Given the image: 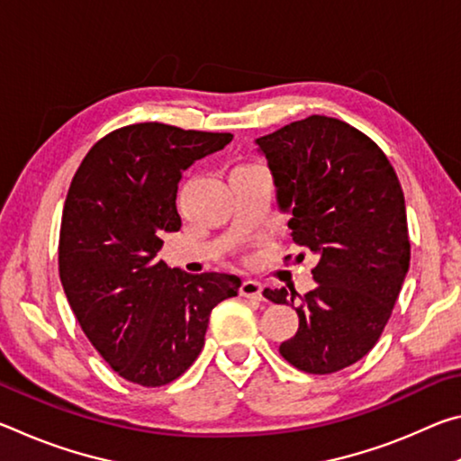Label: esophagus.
Returning a JSON list of instances; mask_svg holds the SVG:
<instances>
[{"mask_svg":"<svg viewBox=\"0 0 461 461\" xmlns=\"http://www.w3.org/2000/svg\"><path fill=\"white\" fill-rule=\"evenodd\" d=\"M240 294L246 296V299L262 301V285L256 283V280H244L240 286Z\"/></svg>","mask_w":461,"mask_h":461,"instance_id":"1","label":"esophagus"}]
</instances>
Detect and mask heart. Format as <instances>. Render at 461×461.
<instances>
[{
	"instance_id": "obj_1",
	"label": "heart",
	"mask_w": 461,
	"mask_h": 461,
	"mask_svg": "<svg viewBox=\"0 0 461 461\" xmlns=\"http://www.w3.org/2000/svg\"><path fill=\"white\" fill-rule=\"evenodd\" d=\"M258 165H244V167H238V168H256Z\"/></svg>"
}]
</instances>
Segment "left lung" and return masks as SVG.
Returning <instances> with one entry per match:
<instances>
[{
    "label": "left lung",
    "instance_id": "8db88e82",
    "mask_svg": "<svg viewBox=\"0 0 461 461\" xmlns=\"http://www.w3.org/2000/svg\"><path fill=\"white\" fill-rule=\"evenodd\" d=\"M256 144L268 160L278 207L291 213L293 241L319 258L311 270L317 286L299 294L294 309L299 330L278 352L303 372H339L376 346L409 272L399 176L376 142L325 115L288 123ZM294 294L264 288L278 305H293Z\"/></svg>",
    "mask_w": 461,
    "mask_h": 461
}]
</instances>
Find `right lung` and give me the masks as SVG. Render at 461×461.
Listing matches in <instances>:
<instances>
[{"mask_svg": "<svg viewBox=\"0 0 461 461\" xmlns=\"http://www.w3.org/2000/svg\"><path fill=\"white\" fill-rule=\"evenodd\" d=\"M231 134L158 122L112 131L68 186L59 238L62 288L93 348L140 386H165L197 360L213 307L238 294L236 275H186L158 260L181 230L183 170Z\"/></svg>", "mask_w": 461, "mask_h": 461, "instance_id": "add662e5", "label": "right lung"}]
</instances>
